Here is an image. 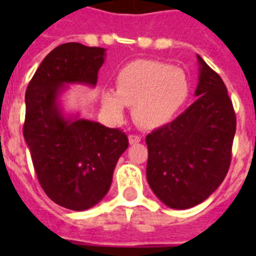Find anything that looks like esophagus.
<instances>
[{"instance_id": "esophagus-1", "label": "esophagus", "mask_w": 256, "mask_h": 256, "mask_svg": "<svg viewBox=\"0 0 256 256\" xmlns=\"http://www.w3.org/2000/svg\"><path fill=\"white\" fill-rule=\"evenodd\" d=\"M128 142L130 144H136L140 142V136H136V134H132V136H128Z\"/></svg>"}]
</instances>
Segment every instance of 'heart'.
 <instances>
[{
    "label": "heart",
    "mask_w": 256,
    "mask_h": 256,
    "mask_svg": "<svg viewBox=\"0 0 256 256\" xmlns=\"http://www.w3.org/2000/svg\"><path fill=\"white\" fill-rule=\"evenodd\" d=\"M190 80L179 68L152 60L128 62L116 77V92L100 96L104 112L112 118L132 106V118L140 128H158L168 124L190 96Z\"/></svg>",
    "instance_id": "heart-1"
}]
</instances>
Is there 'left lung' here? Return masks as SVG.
Masks as SVG:
<instances>
[{
    "mask_svg": "<svg viewBox=\"0 0 256 256\" xmlns=\"http://www.w3.org/2000/svg\"><path fill=\"white\" fill-rule=\"evenodd\" d=\"M196 100L146 136L148 182L168 207L184 210L207 199L231 162L236 118L222 78L196 56Z\"/></svg>",
    "mask_w": 256,
    "mask_h": 256,
    "instance_id": "8db88e82",
    "label": "left lung"
}]
</instances>
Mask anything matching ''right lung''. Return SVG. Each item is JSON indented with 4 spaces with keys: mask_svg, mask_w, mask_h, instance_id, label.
<instances>
[{
    "mask_svg": "<svg viewBox=\"0 0 256 256\" xmlns=\"http://www.w3.org/2000/svg\"><path fill=\"white\" fill-rule=\"evenodd\" d=\"M104 53V48L62 44L44 58L26 88L24 138L38 182L53 202L69 210H88L104 198L128 146L122 130L65 116L60 104L65 84L96 85Z\"/></svg>",
    "mask_w": 256,
    "mask_h": 256,
    "instance_id": "right-lung-1",
    "label": "right lung"
}]
</instances>
